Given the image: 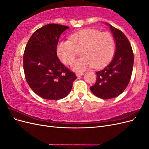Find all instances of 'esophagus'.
I'll return each mask as SVG.
<instances>
[{
	"mask_svg": "<svg viewBox=\"0 0 149 149\" xmlns=\"http://www.w3.org/2000/svg\"><path fill=\"white\" fill-rule=\"evenodd\" d=\"M83 74H84L83 73H76V75L78 77H79V76H81Z\"/></svg>",
	"mask_w": 149,
	"mask_h": 149,
	"instance_id": "esophagus-1",
	"label": "esophagus"
}]
</instances>
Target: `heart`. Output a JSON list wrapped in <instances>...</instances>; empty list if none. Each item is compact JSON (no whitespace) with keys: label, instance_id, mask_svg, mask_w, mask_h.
<instances>
[{"label":"heart","instance_id":"heart-1","mask_svg":"<svg viewBox=\"0 0 149 149\" xmlns=\"http://www.w3.org/2000/svg\"><path fill=\"white\" fill-rule=\"evenodd\" d=\"M114 49L115 40L111 33L86 29L71 35L70 40L58 43L56 53L64 64L70 65L80 51L81 56L71 66L75 71H83L91 66L95 68L104 66L111 59Z\"/></svg>","mask_w":149,"mask_h":149}]
</instances>
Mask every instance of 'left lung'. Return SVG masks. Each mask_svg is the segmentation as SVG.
<instances>
[{"mask_svg": "<svg viewBox=\"0 0 149 149\" xmlns=\"http://www.w3.org/2000/svg\"><path fill=\"white\" fill-rule=\"evenodd\" d=\"M115 39L116 51L113 59L96 72V81L90 87L91 92L101 99H111L123 93L130 82L134 65V53L128 38L120 30L109 25Z\"/></svg>", "mask_w": 149, "mask_h": 149, "instance_id": "1", "label": "left lung"}]
</instances>
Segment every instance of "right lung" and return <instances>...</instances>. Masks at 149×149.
I'll list each match as a JSON object with an SVG mask.
<instances>
[{"label":"right lung","instance_id":"add662e5","mask_svg":"<svg viewBox=\"0 0 149 149\" xmlns=\"http://www.w3.org/2000/svg\"><path fill=\"white\" fill-rule=\"evenodd\" d=\"M68 26L49 24L31 36L24 53V70L30 88L41 97L58 100L66 97L77 78L58 59L56 48Z\"/></svg>","mask_w":149,"mask_h":149}]
</instances>
